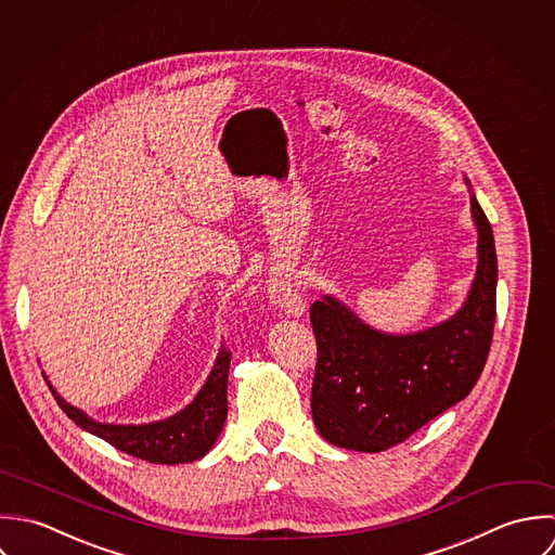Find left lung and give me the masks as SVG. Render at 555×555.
Segmentation results:
<instances>
[{
  "label": "left lung",
  "mask_w": 555,
  "mask_h": 555,
  "mask_svg": "<svg viewBox=\"0 0 555 555\" xmlns=\"http://www.w3.org/2000/svg\"><path fill=\"white\" fill-rule=\"evenodd\" d=\"M478 263L461 309L442 324L388 334L364 324L338 298L311 307L318 366L311 392L313 423L324 440L360 452H382L465 399L478 382L495 324L498 257L493 231L476 202Z\"/></svg>",
  "instance_id": "obj_1"
}]
</instances>
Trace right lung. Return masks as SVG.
<instances>
[{
  "label": "right lung",
  "instance_id": "right-lung-1",
  "mask_svg": "<svg viewBox=\"0 0 555 555\" xmlns=\"http://www.w3.org/2000/svg\"><path fill=\"white\" fill-rule=\"evenodd\" d=\"M231 353L221 347L215 366L195 395L178 414L145 425H113L90 418L83 410L66 403L47 379L57 405L83 431L112 443L117 450L150 463H191L202 459L221 436L227 418V375Z\"/></svg>",
  "mask_w": 555,
  "mask_h": 555
}]
</instances>
